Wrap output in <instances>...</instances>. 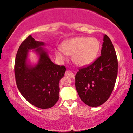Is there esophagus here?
<instances>
[{
  "label": "esophagus",
  "mask_w": 133,
  "mask_h": 133,
  "mask_svg": "<svg viewBox=\"0 0 133 133\" xmlns=\"http://www.w3.org/2000/svg\"><path fill=\"white\" fill-rule=\"evenodd\" d=\"M65 76L69 77H74V74L71 71H67L65 72Z\"/></svg>",
  "instance_id": "esophagus-1"
}]
</instances>
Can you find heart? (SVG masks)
<instances>
[{
    "label": "heart",
    "instance_id": "heart-1",
    "mask_svg": "<svg viewBox=\"0 0 133 133\" xmlns=\"http://www.w3.org/2000/svg\"><path fill=\"white\" fill-rule=\"evenodd\" d=\"M99 49V41L96 38L77 37L65 41L55 53L61 61L66 59L68 55H72V61L76 65L85 66L94 61Z\"/></svg>",
    "mask_w": 133,
    "mask_h": 133
}]
</instances>
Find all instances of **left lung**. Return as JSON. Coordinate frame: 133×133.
<instances>
[{
  "label": "left lung",
  "mask_w": 133,
  "mask_h": 133,
  "mask_svg": "<svg viewBox=\"0 0 133 133\" xmlns=\"http://www.w3.org/2000/svg\"><path fill=\"white\" fill-rule=\"evenodd\" d=\"M117 66L115 49L110 39L104 34L100 57L76 74V88L81 101L91 107L104 103L113 91Z\"/></svg>",
  "instance_id": "1"
}]
</instances>
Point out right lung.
Masks as SVG:
<instances>
[{
    "label": "right lung",
    "instance_id": "add662e5",
    "mask_svg": "<svg viewBox=\"0 0 133 133\" xmlns=\"http://www.w3.org/2000/svg\"><path fill=\"white\" fill-rule=\"evenodd\" d=\"M45 44L29 36L20 45L15 61L17 86L29 103L41 109L51 108L59 100V81L64 76L65 66L55 64L51 60ZM30 50L39 57L36 65L28 59Z\"/></svg>",
    "mask_w": 133,
    "mask_h": 133
}]
</instances>
